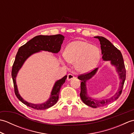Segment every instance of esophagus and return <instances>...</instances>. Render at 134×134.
I'll use <instances>...</instances> for the list:
<instances>
[{
  "mask_svg": "<svg viewBox=\"0 0 134 134\" xmlns=\"http://www.w3.org/2000/svg\"><path fill=\"white\" fill-rule=\"evenodd\" d=\"M73 78H74V76L72 74H68V76H67V81H70L71 80V79H72Z\"/></svg>",
  "mask_w": 134,
  "mask_h": 134,
  "instance_id": "obj_1",
  "label": "esophagus"
}]
</instances>
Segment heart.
Wrapping results in <instances>:
<instances>
[{"label": "heart", "mask_w": 134, "mask_h": 134, "mask_svg": "<svg viewBox=\"0 0 134 134\" xmlns=\"http://www.w3.org/2000/svg\"><path fill=\"white\" fill-rule=\"evenodd\" d=\"M64 58L67 62L75 63L78 71L86 72L97 64L100 59V51L87 42L75 41L65 48Z\"/></svg>", "instance_id": "heart-1"}]
</instances>
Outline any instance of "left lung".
<instances>
[{
	"instance_id": "left-lung-1",
	"label": "left lung",
	"mask_w": 134,
	"mask_h": 134,
	"mask_svg": "<svg viewBox=\"0 0 134 134\" xmlns=\"http://www.w3.org/2000/svg\"><path fill=\"white\" fill-rule=\"evenodd\" d=\"M94 37L98 38L100 42L102 59L104 61H110L111 64L115 65L118 72L119 78L120 79L118 90L114 96L111 97L109 98L102 99V100H97L96 99L90 97L87 95L86 82L96 74L98 68L92 71L91 72L83 74L78 76V78L79 80L82 81L81 83L80 93V97L82 101L87 106L92 108H97L104 107L105 105L109 104L116 100L120 97L126 77V71L123 56L120 51L104 37L96 36Z\"/></svg>"
}]
</instances>
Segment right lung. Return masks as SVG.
<instances>
[{
    "label": "right lung",
    "instance_id": "add662e5",
    "mask_svg": "<svg viewBox=\"0 0 134 134\" xmlns=\"http://www.w3.org/2000/svg\"><path fill=\"white\" fill-rule=\"evenodd\" d=\"M64 38V37L62 35L52 36L39 35L35 37L19 48L15 56V61L13 65L11 76H12L14 83V92L16 97L22 103L27 105V107L37 110L46 109L52 107L58 101L60 90L62 85L65 82L67 76H64L63 78L55 82L48 100L42 104H35L24 100L19 95L16 84V76L17 74L25 60L33 53L40 52L41 51H48V52L55 53H58L61 49V45Z\"/></svg>",
    "mask_w": 134,
    "mask_h": 134
}]
</instances>
